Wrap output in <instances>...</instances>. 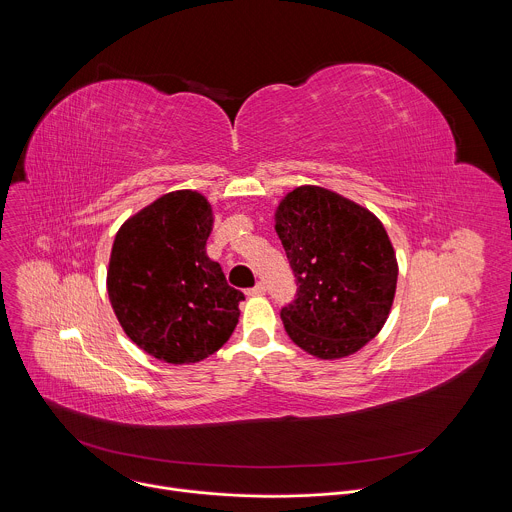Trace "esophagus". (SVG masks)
<instances>
[{"label":"esophagus","mask_w":512,"mask_h":512,"mask_svg":"<svg viewBox=\"0 0 512 512\" xmlns=\"http://www.w3.org/2000/svg\"><path fill=\"white\" fill-rule=\"evenodd\" d=\"M263 294H265V285H263L261 281L247 289V296H251V298H253V296H263Z\"/></svg>","instance_id":"34e87169"}]
</instances>
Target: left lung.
I'll return each instance as SVG.
<instances>
[{
  "label": "left lung",
  "mask_w": 512,
  "mask_h": 512,
  "mask_svg": "<svg viewBox=\"0 0 512 512\" xmlns=\"http://www.w3.org/2000/svg\"><path fill=\"white\" fill-rule=\"evenodd\" d=\"M275 231L296 275V300L281 308L287 336L312 356L360 350L389 318L397 257L379 218L320 186L291 190Z\"/></svg>",
  "instance_id": "left-lung-1"
}]
</instances>
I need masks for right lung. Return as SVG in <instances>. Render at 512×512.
I'll return each instance as SVG.
<instances>
[{
	"instance_id": "1",
	"label": "right lung",
	"mask_w": 512,
	"mask_h": 512,
	"mask_svg": "<svg viewBox=\"0 0 512 512\" xmlns=\"http://www.w3.org/2000/svg\"><path fill=\"white\" fill-rule=\"evenodd\" d=\"M212 208L176 190L123 223L111 249L107 291L125 334L148 354L190 364L214 354L239 322L243 291L206 255Z\"/></svg>"
}]
</instances>
